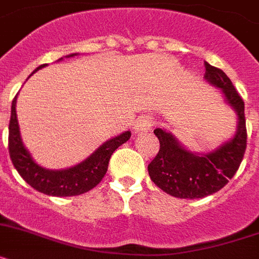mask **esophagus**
I'll list each match as a JSON object with an SVG mask.
<instances>
[{"instance_id": "34e87169", "label": "esophagus", "mask_w": 259, "mask_h": 259, "mask_svg": "<svg viewBox=\"0 0 259 259\" xmlns=\"http://www.w3.org/2000/svg\"><path fill=\"white\" fill-rule=\"evenodd\" d=\"M154 118L150 116H141L134 123V133L141 134V133H147L148 130L154 126Z\"/></svg>"}]
</instances>
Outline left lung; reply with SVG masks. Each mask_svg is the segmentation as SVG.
<instances>
[{
    "label": "left lung",
    "mask_w": 259,
    "mask_h": 259,
    "mask_svg": "<svg viewBox=\"0 0 259 259\" xmlns=\"http://www.w3.org/2000/svg\"><path fill=\"white\" fill-rule=\"evenodd\" d=\"M204 67V79L222 90L226 103L237 114V129L232 138L207 154L190 151L172 133L154 130L160 148L148 164V175L155 185L176 198L197 199L219 192L235 176L246 150L244 100L223 70L208 62Z\"/></svg>",
    "instance_id": "left-lung-1"
}]
</instances>
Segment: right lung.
<instances>
[{"instance_id": "1", "label": "right lung", "mask_w": 259, "mask_h": 259, "mask_svg": "<svg viewBox=\"0 0 259 259\" xmlns=\"http://www.w3.org/2000/svg\"><path fill=\"white\" fill-rule=\"evenodd\" d=\"M73 56H76V53L69 55L66 57H73ZM61 60L62 58H60L58 61H61ZM44 66H47V64L36 67L35 70L31 73V75ZM17 96L11 103V117L10 123H9V154H10V159L14 164L15 169L22 176V179L28 185L36 189L37 192L44 193L47 195L71 197V195H79L83 193H87L92 188H95L105 176L108 163H109V159H111L114 150H117L121 145L129 141L130 136H132V133L127 130V132L121 133L120 136L108 139L107 142L103 143L87 159H84L74 167L66 168V169H47V168L35 163L30 151L24 147L23 142H22L17 111H15Z\"/></svg>"}]
</instances>
